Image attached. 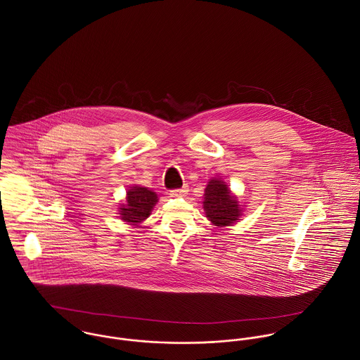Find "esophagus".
Instances as JSON below:
<instances>
[{"mask_svg": "<svg viewBox=\"0 0 360 360\" xmlns=\"http://www.w3.org/2000/svg\"><path fill=\"white\" fill-rule=\"evenodd\" d=\"M187 193H188V188H187V186H184V187L180 188V190H172V191L169 193V195H170L172 198H180V197H186Z\"/></svg>", "mask_w": 360, "mask_h": 360, "instance_id": "esophagus-1", "label": "esophagus"}]
</instances>
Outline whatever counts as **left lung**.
Instances as JSON below:
<instances>
[{
  "label": "left lung",
  "instance_id": "1",
  "mask_svg": "<svg viewBox=\"0 0 360 360\" xmlns=\"http://www.w3.org/2000/svg\"><path fill=\"white\" fill-rule=\"evenodd\" d=\"M202 207L207 220L217 229L234 224L244 212L237 195L221 179L216 177H212L206 184Z\"/></svg>",
  "mask_w": 360,
  "mask_h": 360
}]
</instances>
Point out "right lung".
I'll use <instances>...</instances> for the list:
<instances>
[{"label": "right lung", "mask_w": 360, "mask_h": 360, "mask_svg": "<svg viewBox=\"0 0 360 360\" xmlns=\"http://www.w3.org/2000/svg\"><path fill=\"white\" fill-rule=\"evenodd\" d=\"M156 202V193L147 187L134 184L126 191L124 202L119 205V217L126 224L140 227V224L151 214Z\"/></svg>", "instance_id": "add662e5"}]
</instances>
